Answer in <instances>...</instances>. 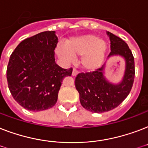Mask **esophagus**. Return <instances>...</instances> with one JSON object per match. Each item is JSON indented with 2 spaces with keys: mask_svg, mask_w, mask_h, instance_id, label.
<instances>
[{
  "mask_svg": "<svg viewBox=\"0 0 148 148\" xmlns=\"http://www.w3.org/2000/svg\"><path fill=\"white\" fill-rule=\"evenodd\" d=\"M77 74H78V71L75 69V68H74V69H73V71H72V75H73V76H77Z\"/></svg>",
  "mask_w": 148,
  "mask_h": 148,
  "instance_id": "1",
  "label": "esophagus"
}]
</instances>
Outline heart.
<instances>
[{"label":"heart","instance_id":"heart-1","mask_svg":"<svg viewBox=\"0 0 148 148\" xmlns=\"http://www.w3.org/2000/svg\"><path fill=\"white\" fill-rule=\"evenodd\" d=\"M107 44L102 38L94 34H86L70 38L64 47H58L57 52L60 58L69 61L73 57L81 56V64L84 68L95 70L103 61Z\"/></svg>","mask_w":148,"mask_h":148}]
</instances>
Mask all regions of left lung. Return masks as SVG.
Returning a JSON list of instances; mask_svg holds the SVG:
<instances>
[{
  "label": "left lung",
  "instance_id": "8db88e82",
  "mask_svg": "<svg viewBox=\"0 0 148 148\" xmlns=\"http://www.w3.org/2000/svg\"><path fill=\"white\" fill-rule=\"evenodd\" d=\"M110 56L120 55L125 60L126 67L123 81L113 84L103 74V66L95 71L80 73L75 78V87L80 95L82 107L93 113H103L112 110L124 101L133 86L135 67L134 58L126 43L109 31Z\"/></svg>",
  "mask_w": 148,
  "mask_h": 148
}]
</instances>
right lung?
Here are the masks:
<instances>
[{"label":"right lung","instance_id":"1","mask_svg":"<svg viewBox=\"0 0 148 148\" xmlns=\"http://www.w3.org/2000/svg\"><path fill=\"white\" fill-rule=\"evenodd\" d=\"M58 42L55 31H44L21 41L10 55L8 88L27 110L40 111L54 106L63 79L71 75L72 67L64 69L55 63Z\"/></svg>","mask_w":148,"mask_h":148}]
</instances>
